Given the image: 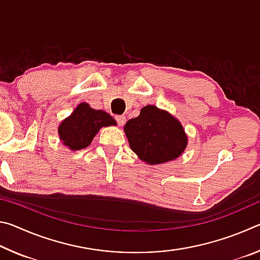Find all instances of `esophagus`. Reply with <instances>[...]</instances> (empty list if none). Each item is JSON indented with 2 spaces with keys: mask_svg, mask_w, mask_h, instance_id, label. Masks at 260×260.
<instances>
[{
  "mask_svg": "<svg viewBox=\"0 0 260 260\" xmlns=\"http://www.w3.org/2000/svg\"><path fill=\"white\" fill-rule=\"evenodd\" d=\"M114 119H116V121L118 122V125H119V126H122L126 122V117L125 116H116V117H114Z\"/></svg>",
  "mask_w": 260,
  "mask_h": 260,
  "instance_id": "1",
  "label": "esophagus"
}]
</instances>
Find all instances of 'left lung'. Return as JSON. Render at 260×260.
I'll list each match as a JSON object with an SVG mask.
<instances>
[{
  "label": "left lung",
  "mask_w": 260,
  "mask_h": 260,
  "mask_svg": "<svg viewBox=\"0 0 260 260\" xmlns=\"http://www.w3.org/2000/svg\"><path fill=\"white\" fill-rule=\"evenodd\" d=\"M124 131L132 150L149 165L177 159L188 143L180 121L155 105L141 109L139 117L127 121Z\"/></svg>",
  "instance_id": "1"
}]
</instances>
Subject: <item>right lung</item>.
<instances>
[{"instance_id":"1","label":"right lung","mask_w":260,"mask_h":260,"mask_svg":"<svg viewBox=\"0 0 260 260\" xmlns=\"http://www.w3.org/2000/svg\"><path fill=\"white\" fill-rule=\"evenodd\" d=\"M116 125V120L108 112L91 109L87 103H80L71 116L60 122L58 135L64 146L76 151L89 146L102 127Z\"/></svg>"}]
</instances>
